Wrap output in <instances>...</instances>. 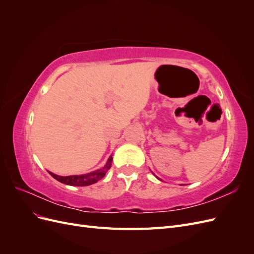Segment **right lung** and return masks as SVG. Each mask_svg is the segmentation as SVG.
<instances>
[{
    "instance_id": "1",
    "label": "right lung",
    "mask_w": 254,
    "mask_h": 254,
    "mask_svg": "<svg viewBox=\"0 0 254 254\" xmlns=\"http://www.w3.org/2000/svg\"><path fill=\"white\" fill-rule=\"evenodd\" d=\"M111 163H112V156L109 157L108 161L104 167L99 168L97 171H94L92 173L86 174V175H74V176H58L53 174L51 172H49V174L55 178L56 180H58L61 183L67 184V186H74V187H87V186H91V184L96 183L98 180H101L102 178H104L106 173L110 170L111 167Z\"/></svg>"
}]
</instances>
